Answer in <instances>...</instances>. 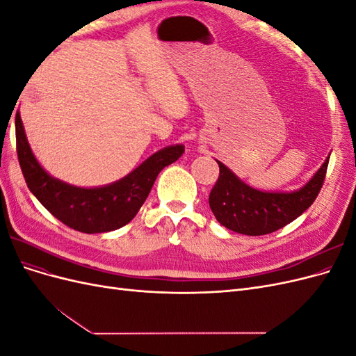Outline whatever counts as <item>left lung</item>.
I'll use <instances>...</instances> for the list:
<instances>
[{
  "mask_svg": "<svg viewBox=\"0 0 356 356\" xmlns=\"http://www.w3.org/2000/svg\"><path fill=\"white\" fill-rule=\"evenodd\" d=\"M328 160L324 161L306 186L291 193L260 191L245 184L217 160L220 177L209 195V207L224 227L248 236H261L285 227L300 217L324 184Z\"/></svg>",
  "mask_w": 356,
  "mask_h": 356,
  "instance_id": "1",
  "label": "left lung"
}]
</instances>
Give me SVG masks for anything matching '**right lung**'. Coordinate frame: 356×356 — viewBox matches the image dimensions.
<instances>
[{
	"instance_id": "1",
	"label": "right lung",
	"mask_w": 356,
	"mask_h": 356,
	"mask_svg": "<svg viewBox=\"0 0 356 356\" xmlns=\"http://www.w3.org/2000/svg\"><path fill=\"white\" fill-rule=\"evenodd\" d=\"M16 148L20 169L32 195L53 217L74 230L89 234L117 230L132 221L152 191L160 170L184 153V145L181 144L166 147L113 184L81 188L50 177L41 168L28 144L19 111Z\"/></svg>"
}]
</instances>
